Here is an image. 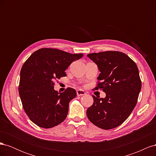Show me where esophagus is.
<instances>
[{
    "instance_id": "34e87169",
    "label": "esophagus",
    "mask_w": 156,
    "mask_h": 156,
    "mask_svg": "<svg viewBox=\"0 0 156 156\" xmlns=\"http://www.w3.org/2000/svg\"><path fill=\"white\" fill-rule=\"evenodd\" d=\"M77 95L78 96H84L86 95V93L84 92L82 90H77Z\"/></svg>"
}]
</instances>
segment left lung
Masks as SVG:
<instances>
[{
    "label": "left lung",
    "mask_w": 156,
    "mask_h": 156,
    "mask_svg": "<svg viewBox=\"0 0 156 156\" xmlns=\"http://www.w3.org/2000/svg\"><path fill=\"white\" fill-rule=\"evenodd\" d=\"M87 56L100 71L94 90L106 94L105 98L92 96L94 103L88 108L87 117L100 128H115L129 116L137 103L142 85L138 68L133 60L120 51H103Z\"/></svg>",
    "instance_id": "left-lung-1"
}]
</instances>
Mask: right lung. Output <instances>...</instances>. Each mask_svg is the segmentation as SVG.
Returning a JSON list of instances; mask_svg holds the SVG:
<instances>
[{"label":"right lung","instance_id":"1","mask_svg":"<svg viewBox=\"0 0 156 156\" xmlns=\"http://www.w3.org/2000/svg\"><path fill=\"white\" fill-rule=\"evenodd\" d=\"M83 56L58 49L41 48L25 61L21 69L19 93L23 109L33 123L51 128L66 119L69 103L77 92L67 88L58 93L54 90V81L66 76V69Z\"/></svg>","mask_w":156,"mask_h":156}]
</instances>
